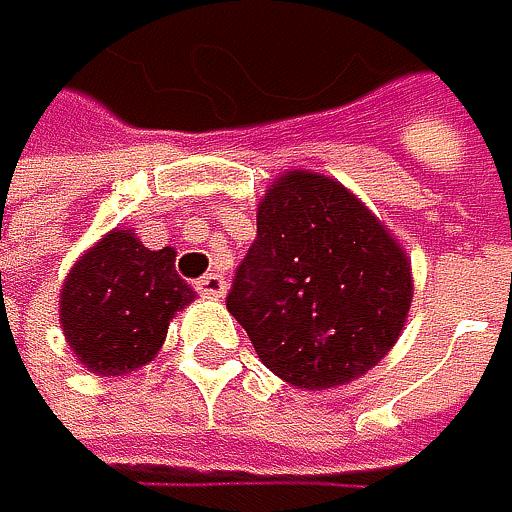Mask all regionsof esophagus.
<instances>
[{
  "instance_id": "obj_1",
  "label": "esophagus",
  "mask_w": 512,
  "mask_h": 512,
  "mask_svg": "<svg viewBox=\"0 0 512 512\" xmlns=\"http://www.w3.org/2000/svg\"><path fill=\"white\" fill-rule=\"evenodd\" d=\"M196 291L202 294V298H224L227 294V279L221 276V273H208V276H202L199 282H196Z\"/></svg>"
}]
</instances>
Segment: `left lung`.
<instances>
[{
    "instance_id": "8db88e82",
    "label": "left lung",
    "mask_w": 512,
    "mask_h": 512,
    "mask_svg": "<svg viewBox=\"0 0 512 512\" xmlns=\"http://www.w3.org/2000/svg\"><path fill=\"white\" fill-rule=\"evenodd\" d=\"M411 294V261L390 230L344 184L294 168L258 205L227 310L273 375L328 390L393 350Z\"/></svg>"
}]
</instances>
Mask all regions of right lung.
Wrapping results in <instances>:
<instances>
[{"label": "right lung", "mask_w": 512, "mask_h": 512, "mask_svg": "<svg viewBox=\"0 0 512 512\" xmlns=\"http://www.w3.org/2000/svg\"><path fill=\"white\" fill-rule=\"evenodd\" d=\"M174 258V248L150 251L116 227L73 264L61 288V328L88 371L116 378L153 362L174 313L196 298Z\"/></svg>", "instance_id": "right-lung-1"}]
</instances>
